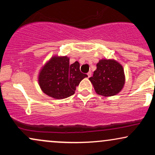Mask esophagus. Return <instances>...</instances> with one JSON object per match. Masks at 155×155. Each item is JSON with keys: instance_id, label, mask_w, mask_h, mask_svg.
<instances>
[{"instance_id": "esophagus-1", "label": "esophagus", "mask_w": 155, "mask_h": 155, "mask_svg": "<svg viewBox=\"0 0 155 155\" xmlns=\"http://www.w3.org/2000/svg\"><path fill=\"white\" fill-rule=\"evenodd\" d=\"M87 76H88V77L90 78V76H92V72H91V71H89V72L87 73Z\"/></svg>"}]
</instances>
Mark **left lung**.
I'll return each mask as SVG.
<instances>
[{
	"instance_id": "8db88e82",
	"label": "left lung",
	"mask_w": 155,
	"mask_h": 155,
	"mask_svg": "<svg viewBox=\"0 0 155 155\" xmlns=\"http://www.w3.org/2000/svg\"><path fill=\"white\" fill-rule=\"evenodd\" d=\"M90 77L95 92L103 96H113L122 90L124 84L123 68L116 60H101Z\"/></svg>"
}]
</instances>
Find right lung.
I'll use <instances>...</instances> for the list:
<instances>
[{"label":"right lung","mask_w":155,"mask_h":155,"mask_svg":"<svg viewBox=\"0 0 155 155\" xmlns=\"http://www.w3.org/2000/svg\"><path fill=\"white\" fill-rule=\"evenodd\" d=\"M79 62L69 64V58L53 57L42 68L38 83L42 91L53 98L63 99L75 93L76 87L87 74L80 71Z\"/></svg>","instance_id":"obj_1"}]
</instances>
